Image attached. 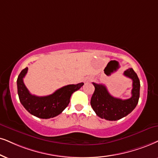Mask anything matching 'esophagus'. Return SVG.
<instances>
[{"label": "esophagus", "instance_id": "obj_1", "mask_svg": "<svg viewBox=\"0 0 158 158\" xmlns=\"http://www.w3.org/2000/svg\"><path fill=\"white\" fill-rule=\"evenodd\" d=\"M92 81L91 78H87V79H85V82H89V81Z\"/></svg>", "mask_w": 158, "mask_h": 158}]
</instances>
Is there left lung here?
I'll use <instances>...</instances> for the list:
<instances>
[{
	"instance_id": "obj_1",
	"label": "left lung",
	"mask_w": 158,
	"mask_h": 158,
	"mask_svg": "<svg viewBox=\"0 0 158 158\" xmlns=\"http://www.w3.org/2000/svg\"><path fill=\"white\" fill-rule=\"evenodd\" d=\"M125 77L133 80L132 96L126 100L113 97L101 84L93 82L95 91L91 98L90 104L99 117L106 120L116 121L129 114L138 104L140 95V81L136 73L130 68L124 72Z\"/></svg>"
}]
</instances>
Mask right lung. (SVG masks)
<instances>
[{"instance_id":"1","label":"right lung","mask_w":158,"mask_h":158,"mask_svg":"<svg viewBox=\"0 0 158 158\" xmlns=\"http://www.w3.org/2000/svg\"><path fill=\"white\" fill-rule=\"evenodd\" d=\"M23 69L17 78V93L22 105L30 114L41 119H49L62 113L68 106L71 95L82 87L84 83L64 86L47 96H36L30 93L23 81L27 72Z\"/></svg>"}]
</instances>
